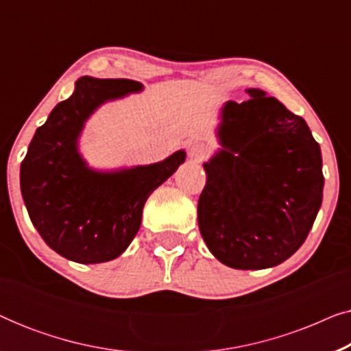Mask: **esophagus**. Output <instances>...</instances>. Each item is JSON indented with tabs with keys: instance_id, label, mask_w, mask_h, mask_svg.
<instances>
[{
	"instance_id": "obj_1",
	"label": "esophagus",
	"mask_w": 351,
	"mask_h": 351,
	"mask_svg": "<svg viewBox=\"0 0 351 351\" xmlns=\"http://www.w3.org/2000/svg\"><path fill=\"white\" fill-rule=\"evenodd\" d=\"M208 155H209V150H208V147L204 145V143L195 142V143H191V145H190L189 156H190L193 161H196V162L204 161L206 158H208Z\"/></svg>"
}]
</instances>
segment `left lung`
Wrapping results in <instances>:
<instances>
[{"label": "left lung", "mask_w": 351, "mask_h": 351, "mask_svg": "<svg viewBox=\"0 0 351 351\" xmlns=\"http://www.w3.org/2000/svg\"><path fill=\"white\" fill-rule=\"evenodd\" d=\"M220 112V150L198 199L201 237L238 270L280 265L299 249L323 201V158L305 119L261 89Z\"/></svg>", "instance_id": "left-lung-1"}]
</instances>
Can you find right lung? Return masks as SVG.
Segmentation results:
<instances>
[{
  "mask_svg": "<svg viewBox=\"0 0 351 351\" xmlns=\"http://www.w3.org/2000/svg\"><path fill=\"white\" fill-rule=\"evenodd\" d=\"M132 80L83 76L36 129L21 165V190L32 223L51 249L78 263H102L126 251L153 191L185 161L179 150L148 166L95 171L78 150L84 124L100 105L141 93Z\"/></svg>",
  "mask_w": 351,
  "mask_h": 351,
  "instance_id": "add662e5",
  "label": "right lung"
}]
</instances>
